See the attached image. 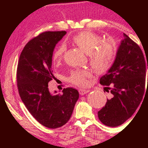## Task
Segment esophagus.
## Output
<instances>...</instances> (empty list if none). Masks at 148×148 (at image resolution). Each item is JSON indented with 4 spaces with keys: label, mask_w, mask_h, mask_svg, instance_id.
I'll return each mask as SVG.
<instances>
[{
    "label": "esophagus",
    "mask_w": 148,
    "mask_h": 148,
    "mask_svg": "<svg viewBox=\"0 0 148 148\" xmlns=\"http://www.w3.org/2000/svg\"><path fill=\"white\" fill-rule=\"evenodd\" d=\"M79 94L81 95H84L87 94L88 92H89V90H88L80 88V89L79 90Z\"/></svg>",
    "instance_id": "obj_1"
}]
</instances>
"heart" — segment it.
<instances>
[{
  "label": "heart",
  "instance_id": "heart-1",
  "mask_svg": "<svg viewBox=\"0 0 148 148\" xmlns=\"http://www.w3.org/2000/svg\"><path fill=\"white\" fill-rule=\"evenodd\" d=\"M72 43L88 54L92 67L97 72H105L113 64L116 56L117 47L115 42L110 39H103L93 32L84 30L73 35L71 38ZM66 47L60 45L53 53V60L59 62L63 57ZM90 76L88 70H75L72 72L69 81L72 84L85 86L88 84L87 78Z\"/></svg>",
  "mask_w": 148,
  "mask_h": 148
}]
</instances>
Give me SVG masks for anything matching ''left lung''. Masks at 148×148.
Returning a JSON list of instances; mask_svg holds the SVG:
<instances>
[{"label":"left lung","mask_w":148,"mask_h":148,"mask_svg":"<svg viewBox=\"0 0 148 148\" xmlns=\"http://www.w3.org/2000/svg\"><path fill=\"white\" fill-rule=\"evenodd\" d=\"M123 37L113 66L99 79L113 97L98 111V117L111 127L120 126L132 116L145 90L146 64L141 49L126 34Z\"/></svg>","instance_id":"1"}]
</instances>
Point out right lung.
Returning <instances> with one entry per match:
<instances>
[{
	"mask_svg": "<svg viewBox=\"0 0 148 148\" xmlns=\"http://www.w3.org/2000/svg\"><path fill=\"white\" fill-rule=\"evenodd\" d=\"M67 33L46 31L25 45L18 59L16 81L20 97L38 123L47 128L65 125L72 116L79 94L72 88H64L62 95H51L48 84L55 76L51 70L55 46Z\"/></svg>",
	"mask_w": 148,
	"mask_h": 148,
	"instance_id": "obj_1",
	"label": "right lung"
}]
</instances>
